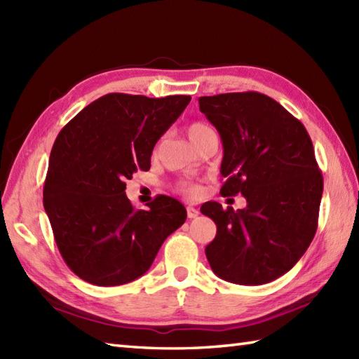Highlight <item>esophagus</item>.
<instances>
[{"label": "esophagus", "instance_id": "34e87169", "mask_svg": "<svg viewBox=\"0 0 359 359\" xmlns=\"http://www.w3.org/2000/svg\"><path fill=\"white\" fill-rule=\"evenodd\" d=\"M187 215L189 219H194L199 216V210L194 208V207H187Z\"/></svg>", "mask_w": 359, "mask_h": 359}]
</instances>
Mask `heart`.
<instances>
[{"label": "heart", "mask_w": 359, "mask_h": 359, "mask_svg": "<svg viewBox=\"0 0 359 359\" xmlns=\"http://www.w3.org/2000/svg\"><path fill=\"white\" fill-rule=\"evenodd\" d=\"M210 134H215V131H212V129L208 125L201 123V121H196V123H191L188 126V135H189V139H191V142L194 143V147L197 143H201L205 139V137L210 135ZM180 191H184L189 196H196L197 193H199V191H197L196 187H189V185L182 187Z\"/></svg>", "instance_id": "heart-1"}]
</instances>
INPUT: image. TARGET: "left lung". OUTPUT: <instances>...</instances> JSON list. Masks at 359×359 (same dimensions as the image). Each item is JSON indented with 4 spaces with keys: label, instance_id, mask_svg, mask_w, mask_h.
<instances>
[{
    "label": "left lung",
    "instance_id": "8db88e82",
    "mask_svg": "<svg viewBox=\"0 0 359 359\" xmlns=\"http://www.w3.org/2000/svg\"><path fill=\"white\" fill-rule=\"evenodd\" d=\"M224 144L220 194L247 199L234 211L217 202L202 215L217 225L205 248L211 270L233 284L261 285L293 269L313 241L324 180L307 129L259 93L199 98Z\"/></svg>",
    "mask_w": 359,
    "mask_h": 359
}]
</instances>
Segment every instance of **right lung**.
Masks as SVG:
<instances>
[{"mask_svg": "<svg viewBox=\"0 0 359 359\" xmlns=\"http://www.w3.org/2000/svg\"><path fill=\"white\" fill-rule=\"evenodd\" d=\"M191 100L106 94L67 123L53 143L43 203L66 265L98 287L128 284L149 270L165 239L187 219L179 201L157 196L148 210L126 197V179Z\"/></svg>", "mask_w": 359, "mask_h": 359, "instance_id": "obj_1", "label": "right lung"}]
</instances>
